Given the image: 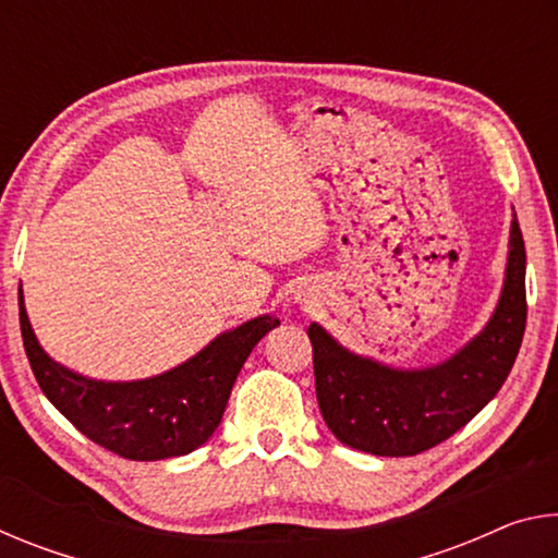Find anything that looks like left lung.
Returning a JSON list of instances; mask_svg holds the SVG:
<instances>
[{"label": "left lung", "instance_id": "obj_1", "mask_svg": "<svg viewBox=\"0 0 558 558\" xmlns=\"http://www.w3.org/2000/svg\"><path fill=\"white\" fill-rule=\"evenodd\" d=\"M526 253L517 219L509 233L502 298L485 332L433 369L399 372L339 347L310 325L323 418L344 446L384 458L418 456L448 440L502 389L526 327Z\"/></svg>", "mask_w": 558, "mask_h": 558}]
</instances>
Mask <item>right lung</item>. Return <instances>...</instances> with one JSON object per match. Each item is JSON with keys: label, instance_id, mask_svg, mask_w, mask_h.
<instances>
[{"label": "right lung", "instance_id": "right-lung-1", "mask_svg": "<svg viewBox=\"0 0 558 558\" xmlns=\"http://www.w3.org/2000/svg\"><path fill=\"white\" fill-rule=\"evenodd\" d=\"M19 325L32 372L56 409L83 436L128 460L186 456L211 438L235 376L278 317H256L202 349L177 369L143 381L106 384L56 364L36 342L19 286Z\"/></svg>", "mask_w": 558, "mask_h": 558}]
</instances>
